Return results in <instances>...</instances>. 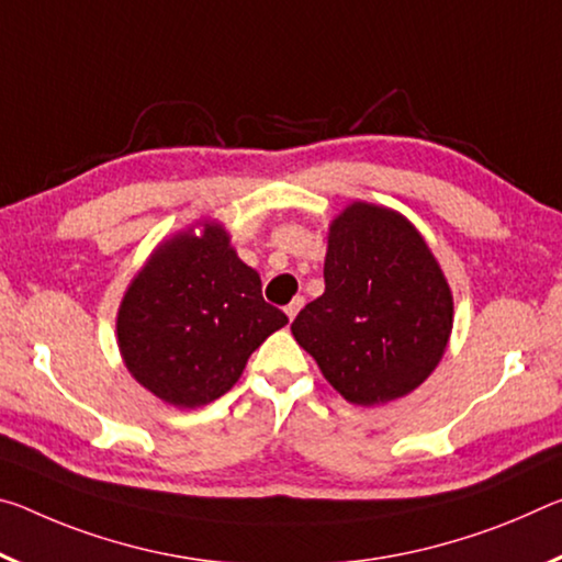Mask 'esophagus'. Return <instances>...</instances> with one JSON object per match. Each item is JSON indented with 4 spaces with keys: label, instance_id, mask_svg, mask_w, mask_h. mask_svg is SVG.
Returning a JSON list of instances; mask_svg holds the SVG:
<instances>
[{
    "label": "esophagus",
    "instance_id": "obj_1",
    "mask_svg": "<svg viewBox=\"0 0 562 562\" xmlns=\"http://www.w3.org/2000/svg\"><path fill=\"white\" fill-rule=\"evenodd\" d=\"M302 305H305V300H302V297H295V300L290 302L288 307H284V315H288L290 319H295V315L300 313V307H302Z\"/></svg>",
    "mask_w": 562,
    "mask_h": 562
}]
</instances>
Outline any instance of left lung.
<instances>
[{
    "mask_svg": "<svg viewBox=\"0 0 562 562\" xmlns=\"http://www.w3.org/2000/svg\"><path fill=\"white\" fill-rule=\"evenodd\" d=\"M450 333V284L413 222L347 204L327 229L325 292L292 323L329 385L352 405L393 403L432 375Z\"/></svg>",
    "mask_w": 562,
    "mask_h": 562,
    "instance_id": "8db88e82",
    "label": "left lung"
}]
</instances>
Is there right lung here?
Wrapping results in <instances>:
<instances>
[{
	"instance_id": "right-lung-1",
	"label": "right lung",
	"mask_w": 562,
	"mask_h": 562,
	"mask_svg": "<svg viewBox=\"0 0 562 562\" xmlns=\"http://www.w3.org/2000/svg\"><path fill=\"white\" fill-rule=\"evenodd\" d=\"M162 239L117 310L124 368L167 405L192 409L227 393L282 310L262 300L260 274L237 257L217 220Z\"/></svg>"
}]
</instances>
